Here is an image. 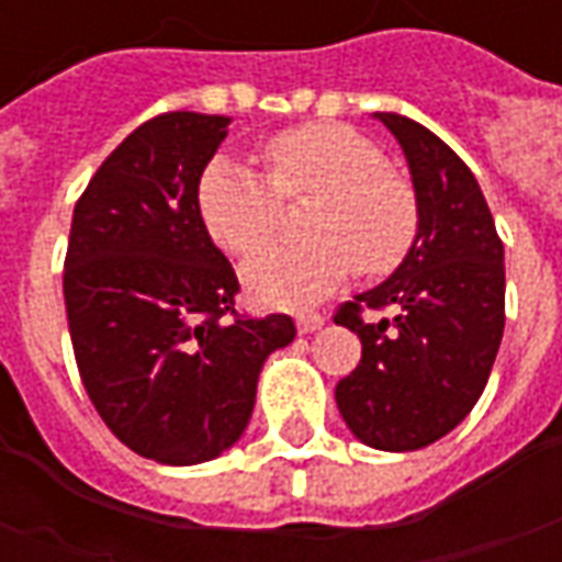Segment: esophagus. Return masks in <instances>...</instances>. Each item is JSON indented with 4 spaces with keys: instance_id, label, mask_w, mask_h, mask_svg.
<instances>
[{
    "instance_id": "1",
    "label": "esophagus",
    "mask_w": 562,
    "mask_h": 562,
    "mask_svg": "<svg viewBox=\"0 0 562 562\" xmlns=\"http://www.w3.org/2000/svg\"><path fill=\"white\" fill-rule=\"evenodd\" d=\"M325 325V316H318V313H306V316H297V330L301 334H313Z\"/></svg>"
}]
</instances>
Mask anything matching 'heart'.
Listing matches in <instances>:
<instances>
[{
    "label": "heart",
    "mask_w": 562,
    "mask_h": 562,
    "mask_svg": "<svg viewBox=\"0 0 562 562\" xmlns=\"http://www.w3.org/2000/svg\"><path fill=\"white\" fill-rule=\"evenodd\" d=\"M261 156L268 177L220 156L198 180L204 228L234 256L273 232L282 198L313 195L304 213L306 240H273L244 261L240 277L252 301L310 306L340 289L355 265L367 277H382L406 258L418 204L361 132L337 123L294 126L273 135Z\"/></svg>",
    "instance_id": "b5f03b06"
}]
</instances>
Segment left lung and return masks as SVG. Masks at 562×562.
I'll use <instances>...</instances> for the list:
<instances>
[{
    "label": "left lung",
    "instance_id": "left-lung-1",
    "mask_svg": "<svg viewBox=\"0 0 562 562\" xmlns=\"http://www.w3.org/2000/svg\"><path fill=\"white\" fill-rule=\"evenodd\" d=\"M413 173L418 232L397 270L340 306L361 361L337 382V406L364 446L415 451L458 427L482 397L506 325L503 240L479 180L446 140L401 114H373ZM364 305L395 306L364 323Z\"/></svg>",
    "mask_w": 562,
    "mask_h": 562
}]
</instances>
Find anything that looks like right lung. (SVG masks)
<instances>
[{
  "instance_id": "1",
  "label": "right lung",
  "mask_w": 562,
  "mask_h": 562,
  "mask_svg": "<svg viewBox=\"0 0 562 562\" xmlns=\"http://www.w3.org/2000/svg\"><path fill=\"white\" fill-rule=\"evenodd\" d=\"M228 116L171 111L102 161L68 234V330L83 389L140 458L192 467L244 436L258 373L292 316L234 313L228 258L198 213V180Z\"/></svg>"
}]
</instances>
